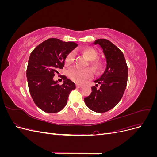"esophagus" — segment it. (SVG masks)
Here are the masks:
<instances>
[{
	"label": "esophagus",
	"instance_id": "1",
	"mask_svg": "<svg viewBox=\"0 0 157 157\" xmlns=\"http://www.w3.org/2000/svg\"><path fill=\"white\" fill-rule=\"evenodd\" d=\"M81 86H82V84H76V87H77V88L81 87Z\"/></svg>",
	"mask_w": 157,
	"mask_h": 157
}]
</instances>
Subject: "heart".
I'll use <instances>...</instances> for the list:
<instances>
[{"instance_id": "1", "label": "heart", "mask_w": 157, "mask_h": 157, "mask_svg": "<svg viewBox=\"0 0 157 157\" xmlns=\"http://www.w3.org/2000/svg\"><path fill=\"white\" fill-rule=\"evenodd\" d=\"M82 53L86 58L91 61V65L94 69H100L102 63L99 60L96 59L98 58V51L92 47H88L82 50ZM75 59V53L71 51L67 54L65 58V64L67 66L72 65ZM93 71L89 68L80 69L77 67L71 69L68 72V76L71 80L76 83H82L85 80L90 79L93 77Z\"/></svg>"}]
</instances>
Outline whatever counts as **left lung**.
Wrapping results in <instances>:
<instances>
[{
	"instance_id": "obj_1",
	"label": "left lung",
	"mask_w": 157,
	"mask_h": 157,
	"mask_svg": "<svg viewBox=\"0 0 157 157\" xmlns=\"http://www.w3.org/2000/svg\"><path fill=\"white\" fill-rule=\"evenodd\" d=\"M95 44L103 49L106 58L105 72L92 87V93L84 98V102L92 111L105 113L115 107L121 101L128 80V66L121 50L107 39H98ZM99 86V88H98Z\"/></svg>"
}]
</instances>
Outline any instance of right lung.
I'll return each mask as SVG.
<instances>
[{
    "label": "right lung",
    "instance_id": "1",
    "mask_svg": "<svg viewBox=\"0 0 157 157\" xmlns=\"http://www.w3.org/2000/svg\"><path fill=\"white\" fill-rule=\"evenodd\" d=\"M78 44L58 39H47L33 50L28 61L27 78L31 96L36 105L48 113H55L65 107L74 82L63 75V84L53 80L55 73L63 68L65 58Z\"/></svg>",
    "mask_w": 157,
    "mask_h": 157
}]
</instances>
